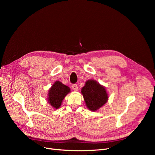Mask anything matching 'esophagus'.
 Listing matches in <instances>:
<instances>
[{"mask_svg": "<svg viewBox=\"0 0 155 155\" xmlns=\"http://www.w3.org/2000/svg\"><path fill=\"white\" fill-rule=\"evenodd\" d=\"M72 88L73 89L74 91H78V87L77 85H72Z\"/></svg>", "mask_w": 155, "mask_h": 155, "instance_id": "34e87169", "label": "esophagus"}]
</instances>
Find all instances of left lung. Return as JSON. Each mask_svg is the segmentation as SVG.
<instances>
[{"label": "left lung", "mask_w": 155, "mask_h": 155, "mask_svg": "<svg viewBox=\"0 0 155 155\" xmlns=\"http://www.w3.org/2000/svg\"><path fill=\"white\" fill-rule=\"evenodd\" d=\"M81 94L88 109L97 111L104 106L109 100L105 87L94 79H88L81 88Z\"/></svg>", "instance_id": "left-lung-1"}]
</instances>
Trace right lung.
I'll use <instances>...</instances> for the list:
<instances>
[{
	"label": "right lung",
	"mask_w": 155,
	"mask_h": 155,
	"mask_svg": "<svg viewBox=\"0 0 155 155\" xmlns=\"http://www.w3.org/2000/svg\"><path fill=\"white\" fill-rule=\"evenodd\" d=\"M70 92V88L68 86L59 81H55L48 90V103L54 109H58L61 105L65 96Z\"/></svg>",
	"instance_id": "right-lung-1"
}]
</instances>
